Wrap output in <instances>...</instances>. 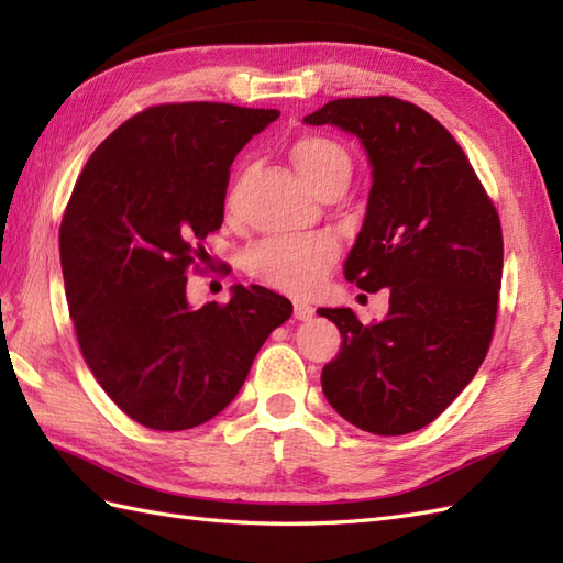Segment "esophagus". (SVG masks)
Returning a JSON list of instances; mask_svg holds the SVG:
<instances>
[{"mask_svg":"<svg viewBox=\"0 0 563 563\" xmlns=\"http://www.w3.org/2000/svg\"><path fill=\"white\" fill-rule=\"evenodd\" d=\"M292 312H295V319L307 321V319L314 317V307L312 305H305V302H295L292 305Z\"/></svg>","mask_w":563,"mask_h":563,"instance_id":"1","label":"esophagus"}]
</instances>
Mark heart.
Here are the masks:
<instances>
[{
	"instance_id": "b5f03b06",
	"label": "heart",
	"mask_w": 563,
	"mask_h": 563,
	"mask_svg": "<svg viewBox=\"0 0 563 563\" xmlns=\"http://www.w3.org/2000/svg\"><path fill=\"white\" fill-rule=\"evenodd\" d=\"M292 159L317 194L329 184L351 178V157L339 142L324 135H305L292 145ZM339 246L331 236H297V239H266L249 249L244 268L261 283L285 292H312L331 268Z\"/></svg>"
}]
</instances>
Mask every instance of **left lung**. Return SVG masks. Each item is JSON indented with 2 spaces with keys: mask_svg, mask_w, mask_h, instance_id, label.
I'll return each instance as SVG.
<instances>
[{
  "mask_svg": "<svg viewBox=\"0 0 563 563\" xmlns=\"http://www.w3.org/2000/svg\"><path fill=\"white\" fill-rule=\"evenodd\" d=\"M355 135L373 164L363 230L345 280L389 290V314L363 327L319 309L341 331L321 389L345 421L404 435L448 409L494 339L504 232L492 198L445 128L394 97L336 99L305 118Z\"/></svg>",
  "mask_w": 563,
  "mask_h": 563,
  "instance_id": "8db88e82",
  "label": "left lung"
}]
</instances>
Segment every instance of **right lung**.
Returning <instances> with one entry per match:
<instances>
[{"label": "right lung", "mask_w": 563, "mask_h": 563, "mask_svg": "<svg viewBox=\"0 0 563 563\" xmlns=\"http://www.w3.org/2000/svg\"><path fill=\"white\" fill-rule=\"evenodd\" d=\"M275 109L159 103L93 150L59 224L69 317L103 391L140 426L186 430L242 389L258 349L292 314L283 295L236 285L194 309L186 273L220 230L230 166Z\"/></svg>", "instance_id": "add662e5"}]
</instances>
